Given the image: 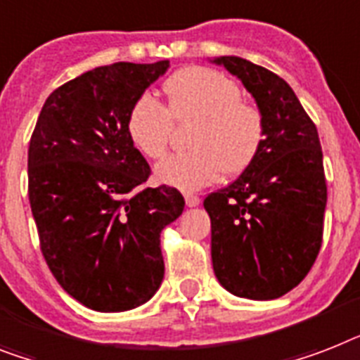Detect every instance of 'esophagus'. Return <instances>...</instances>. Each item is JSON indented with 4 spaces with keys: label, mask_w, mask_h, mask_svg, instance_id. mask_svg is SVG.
<instances>
[{
    "label": "esophagus",
    "mask_w": 360,
    "mask_h": 360,
    "mask_svg": "<svg viewBox=\"0 0 360 360\" xmlns=\"http://www.w3.org/2000/svg\"><path fill=\"white\" fill-rule=\"evenodd\" d=\"M185 201H186V205L188 207H198L200 205V195H195V194H185Z\"/></svg>",
    "instance_id": "1"
}]
</instances>
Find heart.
I'll return each instance as SVG.
<instances>
[{
    "instance_id": "b5f03b06",
    "label": "heart",
    "mask_w": 360,
    "mask_h": 360,
    "mask_svg": "<svg viewBox=\"0 0 360 360\" xmlns=\"http://www.w3.org/2000/svg\"><path fill=\"white\" fill-rule=\"evenodd\" d=\"M166 107L151 96L131 105L125 131L134 150L148 159L162 157L175 124L194 122L186 144L192 150L160 160L155 177L181 190L212 185L220 174L248 170L266 139V120L257 105L242 99L240 86L203 66L177 70L162 83Z\"/></svg>"
}]
</instances>
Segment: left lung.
I'll return each instance as SVG.
<instances>
[{"label": "left lung", "mask_w": 360, "mask_h": 360, "mask_svg": "<svg viewBox=\"0 0 360 360\" xmlns=\"http://www.w3.org/2000/svg\"><path fill=\"white\" fill-rule=\"evenodd\" d=\"M210 63L240 79L266 120L253 165L203 201L212 268L231 294L276 300L305 279L322 248L327 185L316 125L270 70L240 57Z\"/></svg>", "instance_id": "left-lung-1"}]
</instances>
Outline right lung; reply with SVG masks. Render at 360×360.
<instances>
[{
  "instance_id": "add662e5",
  "label": "right lung",
  "mask_w": 360,
  "mask_h": 360,
  "mask_svg": "<svg viewBox=\"0 0 360 360\" xmlns=\"http://www.w3.org/2000/svg\"><path fill=\"white\" fill-rule=\"evenodd\" d=\"M170 68L114 63L84 72L46 99L29 142V203L49 270L99 312L140 307L165 277L160 233L185 209L179 190L150 188L131 144V105Z\"/></svg>"
}]
</instances>
